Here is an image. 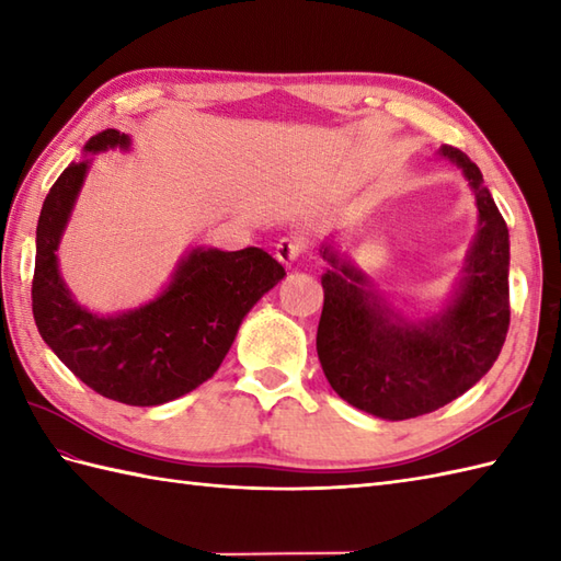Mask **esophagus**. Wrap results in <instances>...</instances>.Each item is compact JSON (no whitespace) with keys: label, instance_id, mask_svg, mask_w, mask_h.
<instances>
[{"label":"esophagus","instance_id":"1","mask_svg":"<svg viewBox=\"0 0 561 561\" xmlns=\"http://www.w3.org/2000/svg\"><path fill=\"white\" fill-rule=\"evenodd\" d=\"M302 252H305V244L297 238H283L276 244V256L278 261H283V264H293V261L302 256Z\"/></svg>","mask_w":561,"mask_h":561}]
</instances>
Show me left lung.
<instances>
[{
  "label": "left lung",
  "mask_w": 561,
  "mask_h": 561,
  "mask_svg": "<svg viewBox=\"0 0 561 561\" xmlns=\"http://www.w3.org/2000/svg\"><path fill=\"white\" fill-rule=\"evenodd\" d=\"M439 153L463 170L476 192L478 234L466 276L444 314L405 321L369 293L367 278L323 244V309L317 353L343 401L383 420H410L444 408L488 375L508 331V230L482 172L454 146Z\"/></svg>",
  "instance_id": "1"
}]
</instances>
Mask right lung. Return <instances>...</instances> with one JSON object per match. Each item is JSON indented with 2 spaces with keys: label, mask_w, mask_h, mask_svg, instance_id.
<instances>
[{
  "label": "right lung",
  "mask_w": 561,
  "mask_h": 561,
  "mask_svg": "<svg viewBox=\"0 0 561 561\" xmlns=\"http://www.w3.org/2000/svg\"><path fill=\"white\" fill-rule=\"evenodd\" d=\"M117 129L95 134L85 153L129 148ZM91 160L71 163L45 196L35 232L33 317L43 341L95 393L127 405H160L216 375L244 314L285 268L259 247H196L168 288L129 312L101 317L77 305L59 276L57 247Z\"/></svg>",
  "instance_id": "1"
}]
</instances>
